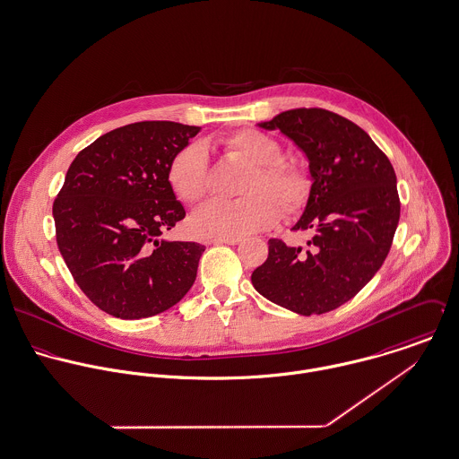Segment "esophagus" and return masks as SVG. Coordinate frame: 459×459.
Listing matches in <instances>:
<instances>
[{
	"label": "esophagus",
	"instance_id": "esophagus-1",
	"mask_svg": "<svg viewBox=\"0 0 459 459\" xmlns=\"http://www.w3.org/2000/svg\"><path fill=\"white\" fill-rule=\"evenodd\" d=\"M243 239L241 238H214V245H239Z\"/></svg>",
	"mask_w": 459,
	"mask_h": 459
}]
</instances>
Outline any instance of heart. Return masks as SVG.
<instances>
[{
  "mask_svg": "<svg viewBox=\"0 0 459 459\" xmlns=\"http://www.w3.org/2000/svg\"><path fill=\"white\" fill-rule=\"evenodd\" d=\"M225 156L250 167L245 174L241 200H211L191 216V229L200 236L241 238L272 227L280 216L301 209L308 198V181L281 161L283 151L273 136L257 129H241L218 140ZM169 183L179 200L200 202L209 186V160L200 145L181 149L169 167Z\"/></svg>",
  "mask_w": 459,
  "mask_h": 459,
  "instance_id": "heart-1",
  "label": "heart"
}]
</instances>
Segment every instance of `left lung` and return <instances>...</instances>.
I'll return each mask as SVG.
<instances>
[{
  "label": "left lung",
  "instance_id": "left-lung-1",
  "mask_svg": "<svg viewBox=\"0 0 459 459\" xmlns=\"http://www.w3.org/2000/svg\"><path fill=\"white\" fill-rule=\"evenodd\" d=\"M259 127L280 129L308 160L310 193L294 230H314L307 247L270 239L252 273L264 298L301 316L350 301L388 255L399 223L397 179L362 127L321 108L281 111Z\"/></svg>",
  "mask_w": 459,
  "mask_h": 459
}]
</instances>
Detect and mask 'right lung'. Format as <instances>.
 <instances>
[{"mask_svg": "<svg viewBox=\"0 0 459 459\" xmlns=\"http://www.w3.org/2000/svg\"><path fill=\"white\" fill-rule=\"evenodd\" d=\"M200 127L127 124L71 163L53 204L58 250L80 289L120 319L161 314L191 289L205 247L161 236L186 216L169 183L174 156Z\"/></svg>", "mask_w": 459, "mask_h": 459, "instance_id": "add662e5", "label": "right lung"}]
</instances>
